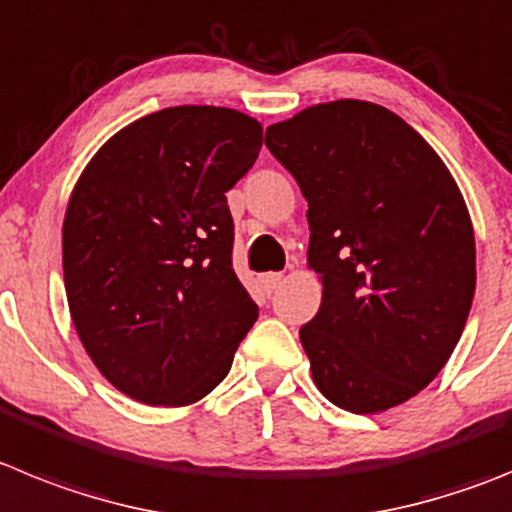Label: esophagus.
Wrapping results in <instances>:
<instances>
[{"label": "esophagus", "mask_w": 512, "mask_h": 512, "mask_svg": "<svg viewBox=\"0 0 512 512\" xmlns=\"http://www.w3.org/2000/svg\"><path fill=\"white\" fill-rule=\"evenodd\" d=\"M281 279H284L281 274H264V276H261V287H264L266 294H274L276 289H279Z\"/></svg>", "instance_id": "34e87169"}]
</instances>
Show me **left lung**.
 <instances>
[{"label":"left lung","mask_w":512,"mask_h":512,"mask_svg":"<svg viewBox=\"0 0 512 512\" xmlns=\"http://www.w3.org/2000/svg\"><path fill=\"white\" fill-rule=\"evenodd\" d=\"M307 200L320 312L299 330L322 396L378 414L429 386L475 297V233L457 182L401 116L320 103L266 129Z\"/></svg>","instance_id":"left-lung-1"}]
</instances>
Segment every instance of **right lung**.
Listing matches in <instances>:
<instances>
[{
  "mask_svg": "<svg viewBox=\"0 0 512 512\" xmlns=\"http://www.w3.org/2000/svg\"><path fill=\"white\" fill-rule=\"evenodd\" d=\"M264 129L220 106H172L109 139L63 223L73 325L103 378L134 401L187 406L228 370L259 307L233 271L225 192Z\"/></svg>",
  "mask_w": 512,
  "mask_h": 512,
  "instance_id": "1",
  "label": "right lung"
}]
</instances>
